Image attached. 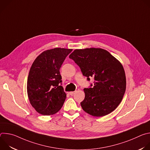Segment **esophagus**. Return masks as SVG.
Listing matches in <instances>:
<instances>
[{
  "label": "esophagus",
  "mask_w": 150,
  "mask_h": 150,
  "mask_svg": "<svg viewBox=\"0 0 150 150\" xmlns=\"http://www.w3.org/2000/svg\"><path fill=\"white\" fill-rule=\"evenodd\" d=\"M75 93H76V91H71V92H69V93L70 95L72 96V95H74V94H75Z\"/></svg>",
  "instance_id": "obj_1"
}]
</instances>
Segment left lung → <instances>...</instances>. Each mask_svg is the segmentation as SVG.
<instances>
[{
  "label": "left lung",
  "instance_id": "left-lung-1",
  "mask_svg": "<svg viewBox=\"0 0 150 150\" xmlns=\"http://www.w3.org/2000/svg\"><path fill=\"white\" fill-rule=\"evenodd\" d=\"M69 58L79 67L88 81L91 77L94 79L93 87L83 89L85 98L81 103L82 109L96 117L114 111L126 90L125 72L121 63L109 52L100 48L76 49Z\"/></svg>",
  "mask_w": 150,
  "mask_h": 150
}]
</instances>
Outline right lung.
Returning a JSON list of instances; mask_svg holds the SVG:
<instances>
[{
	"label": "right lung",
	"mask_w": 150,
	"mask_h": 150,
	"mask_svg": "<svg viewBox=\"0 0 150 150\" xmlns=\"http://www.w3.org/2000/svg\"><path fill=\"white\" fill-rule=\"evenodd\" d=\"M72 49L54 48L38 55L32 64L27 79V94L30 104L42 115L59 112L67 94L60 85V68Z\"/></svg>",
	"instance_id": "1"
}]
</instances>
